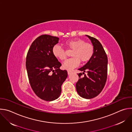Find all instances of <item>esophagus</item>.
<instances>
[{
    "instance_id": "34e87169",
    "label": "esophagus",
    "mask_w": 132,
    "mask_h": 132,
    "mask_svg": "<svg viewBox=\"0 0 132 132\" xmlns=\"http://www.w3.org/2000/svg\"><path fill=\"white\" fill-rule=\"evenodd\" d=\"M67 73L68 75H70L71 73V71H69V70H68L67 71Z\"/></svg>"
}]
</instances>
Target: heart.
<instances>
[{"mask_svg": "<svg viewBox=\"0 0 132 132\" xmlns=\"http://www.w3.org/2000/svg\"><path fill=\"white\" fill-rule=\"evenodd\" d=\"M65 46L69 49L73 50L71 53L72 58L66 60L63 65L64 69L71 70L77 67L80 62L82 63L89 61L94 53V47L89 43L80 39H75L66 41ZM53 55L61 61H64L66 58L65 51L60 45H56L52 49Z\"/></svg>", "mask_w": 132, "mask_h": 132, "instance_id": "heart-1", "label": "heart"}]
</instances>
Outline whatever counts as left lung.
<instances>
[{
	"mask_svg": "<svg viewBox=\"0 0 132 132\" xmlns=\"http://www.w3.org/2000/svg\"><path fill=\"white\" fill-rule=\"evenodd\" d=\"M94 47L91 59L78 70L79 80L76 84L78 95L83 98L90 99L97 97L103 89L107 78L108 57L100 42L95 37L86 35ZM86 72L83 78L81 76Z\"/></svg>",
	"mask_w": 132,
	"mask_h": 132,
	"instance_id": "obj_1",
	"label": "left lung"
}]
</instances>
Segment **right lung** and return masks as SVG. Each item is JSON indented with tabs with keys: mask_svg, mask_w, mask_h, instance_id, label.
<instances>
[{
	"mask_svg": "<svg viewBox=\"0 0 132 132\" xmlns=\"http://www.w3.org/2000/svg\"><path fill=\"white\" fill-rule=\"evenodd\" d=\"M59 41V37L50 35L39 36L32 43L26 58L31 87L37 97L47 101L60 96L61 86L68 76L67 70L60 69L62 64L52 53Z\"/></svg>",
	"mask_w": 132,
	"mask_h": 132,
	"instance_id": "right-lung-1",
	"label": "right lung"
}]
</instances>
